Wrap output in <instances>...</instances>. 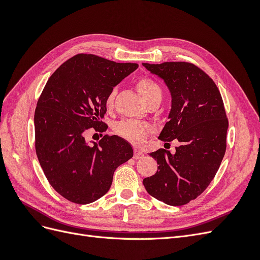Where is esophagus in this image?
I'll use <instances>...</instances> for the list:
<instances>
[{
	"mask_svg": "<svg viewBox=\"0 0 260 260\" xmlns=\"http://www.w3.org/2000/svg\"><path fill=\"white\" fill-rule=\"evenodd\" d=\"M144 156V154L142 153V152H141V151H139V149H135V156H133V157H135V159H140V158H142V157Z\"/></svg>",
	"mask_w": 260,
	"mask_h": 260,
	"instance_id": "1",
	"label": "esophagus"
}]
</instances>
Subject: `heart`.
I'll return each mask as SVG.
<instances>
[{"label": "heart", "mask_w": 260, "mask_h": 260, "mask_svg": "<svg viewBox=\"0 0 260 260\" xmlns=\"http://www.w3.org/2000/svg\"><path fill=\"white\" fill-rule=\"evenodd\" d=\"M137 89L141 96L143 98L145 103L148 105L155 101H160L162 96V90L160 85L152 78L143 77L137 81ZM117 93V88H113L106 96V104L111 106ZM114 131L119 136L132 143L141 144L146 140L147 136L153 131L152 125L146 122H139L135 120H122L117 122L114 127Z\"/></svg>", "instance_id": "heart-1"}]
</instances>
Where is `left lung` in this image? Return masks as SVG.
Wrapping results in <instances>:
<instances>
[{
    "mask_svg": "<svg viewBox=\"0 0 260 260\" xmlns=\"http://www.w3.org/2000/svg\"><path fill=\"white\" fill-rule=\"evenodd\" d=\"M143 66L162 78L172 98L169 120L158 139L181 143L175 154L165 148L149 154L159 166L143 184L156 200L182 206L206 190L222 161L229 127L223 101L211 78L192 62Z\"/></svg>",
    "mask_w": 260,
    "mask_h": 260,
    "instance_id": "8db88e82",
    "label": "left lung"
}]
</instances>
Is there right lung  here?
Instances as JSON below:
<instances>
[{
    "label": "right lung",
    "mask_w": 260,
    "mask_h": 260,
    "mask_svg": "<svg viewBox=\"0 0 260 260\" xmlns=\"http://www.w3.org/2000/svg\"><path fill=\"white\" fill-rule=\"evenodd\" d=\"M138 67L81 53L62 62L46 82L35 111L36 153L49 183L69 202L102 198L116 168L133 156L131 144L120 137L105 135L90 144L86 136L107 130L102 121L107 94Z\"/></svg>",
    "instance_id": "right-lung-1"
}]
</instances>
